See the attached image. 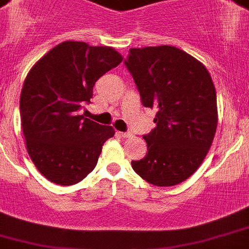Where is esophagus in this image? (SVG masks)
Returning a JSON list of instances; mask_svg holds the SVG:
<instances>
[{
  "mask_svg": "<svg viewBox=\"0 0 249 249\" xmlns=\"http://www.w3.org/2000/svg\"><path fill=\"white\" fill-rule=\"evenodd\" d=\"M118 134H120L122 138H131L132 137L131 132H118Z\"/></svg>",
  "mask_w": 249,
  "mask_h": 249,
  "instance_id": "34e87169",
  "label": "esophagus"
}]
</instances>
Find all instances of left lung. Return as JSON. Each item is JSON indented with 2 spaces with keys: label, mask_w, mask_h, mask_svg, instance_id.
I'll use <instances>...</instances> for the list:
<instances>
[{
  "label": "left lung",
  "mask_w": 249,
  "mask_h": 249,
  "mask_svg": "<svg viewBox=\"0 0 249 249\" xmlns=\"http://www.w3.org/2000/svg\"><path fill=\"white\" fill-rule=\"evenodd\" d=\"M144 107L157 127L143 138L147 156L132 161L145 181L174 186L201 165L217 128V100L204 64L170 45L131 48L127 60Z\"/></svg>",
  "instance_id": "obj_1"
}]
</instances>
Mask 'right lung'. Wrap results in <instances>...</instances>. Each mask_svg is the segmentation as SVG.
Returning a JSON list of instances; mask_svg holds the SVG:
<instances>
[{
	"mask_svg": "<svg viewBox=\"0 0 249 249\" xmlns=\"http://www.w3.org/2000/svg\"><path fill=\"white\" fill-rule=\"evenodd\" d=\"M122 60L112 47L67 40L29 70L20 91V123L27 152L49 181L72 185L96 166L115 129L84 118L80 109L97 80Z\"/></svg>",
	"mask_w": 249,
	"mask_h": 249,
	"instance_id": "add662e5",
	"label": "right lung"
}]
</instances>
